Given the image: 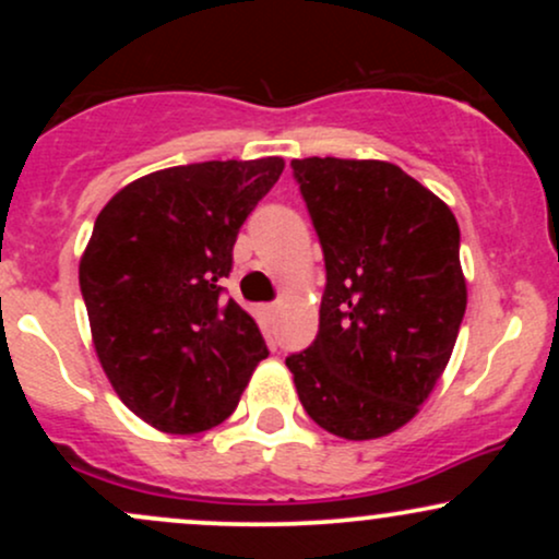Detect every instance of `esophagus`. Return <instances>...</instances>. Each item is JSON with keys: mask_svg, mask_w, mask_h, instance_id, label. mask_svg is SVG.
<instances>
[{"mask_svg": "<svg viewBox=\"0 0 559 559\" xmlns=\"http://www.w3.org/2000/svg\"><path fill=\"white\" fill-rule=\"evenodd\" d=\"M262 316H265V320L267 323H275V320H278V305H265L262 307Z\"/></svg>", "mask_w": 559, "mask_h": 559, "instance_id": "1", "label": "esophagus"}]
</instances>
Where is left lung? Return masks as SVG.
I'll return each instance as SVG.
<instances>
[{"mask_svg":"<svg viewBox=\"0 0 559 559\" xmlns=\"http://www.w3.org/2000/svg\"><path fill=\"white\" fill-rule=\"evenodd\" d=\"M325 260L312 346L286 357L301 407L349 441L400 431L444 373L467 307L460 226L383 159H292Z\"/></svg>","mask_w":559,"mask_h":559,"instance_id":"8db88e82","label":"left lung"}]
</instances>
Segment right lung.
<instances>
[{
	"label": "right lung",
	"mask_w": 559,
	"mask_h": 559,
	"mask_svg": "<svg viewBox=\"0 0 559 559\" xmlns=\"http://www.w3.org/2000/svg\"><path fill=\"white\" fill-rule=\"evenodd\" d=\"M284 159L155 170L96 215L79 265L94 352L120 402L163 433L228 418L267 357L247 310L223 297L241 223Z\"/></svg>",
	"instance_id": "obj_1"
}]
</instances>
